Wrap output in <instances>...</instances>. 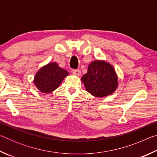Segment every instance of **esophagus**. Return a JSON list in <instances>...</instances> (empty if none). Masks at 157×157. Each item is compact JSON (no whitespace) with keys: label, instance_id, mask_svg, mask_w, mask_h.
Masks as SVG:
<instances>
[{"label":"esophagus","instance_id":"1","mask_svg":"<svg viewBox=\"0 0 157 157\" xmlns=\"http://www.w3.org/2000/svg\"><path fill=\"white\" fill-rule=\"evenodd\" d=\"M73 74L74 75L79 76L81 75V71L79 70H73Z\"/></svg>","mask_w":157,"mask_h":157}]
</instances>
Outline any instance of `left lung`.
I'll return each mask as SVG.
<instances>
[{
    "mask_svg": "<svg viewBox=\"0 0 157 157\" xmlns=\"http://www.w3.org/2000/svg\"><path fill=\"white\" fill-rule=\"evenodd\" d=\"M81 79L86 91L97 98L111 95L118 85L115 69L103 60H95L90 63L87 73Z\"/></svg>",
    "mask_w": 157,
    "mask_h": 157,
    "instance_id": "left-lung-1",
    "label": "left lung"
}]
</instances>
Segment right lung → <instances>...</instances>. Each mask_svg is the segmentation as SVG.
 I'll use <instances>...</instances> for the list:
<instances>
[{
	"label": "right lung",
	"mask_w": 157,
	"mask_h": 157,
	"mask_svg": "<svg viewBox=\"0 0 157 157\" xmlns=\"http://www.w3.org/2000/svg\"><path fill=\"white\" fill-rule=\"evenodd\" d=\"M68 75V71L60 68L57 63L51 62L39 69L34 76V84L44 94L51 93L59 86Z\"/></svg>",
	"instance_id": "add662e5"
}]
</instances>
